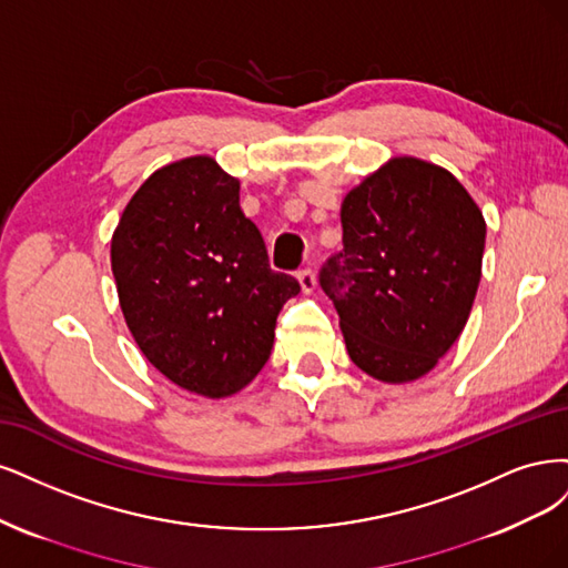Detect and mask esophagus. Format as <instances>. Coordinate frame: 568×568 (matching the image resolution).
<instances>
[{
  "mask_svg": "<svg viewBox=\"0 0 568 568\" xmlns=\"http://www.w3.org/2000/svg\"><path fill=\"white\" fill-rule=\"evenodd\" d=\"M300 285H302V292L304 295H311V292L316 290V273L311 271V268H304V271H300Z\"/></svg>",
  "mask_w": 568,
  "mask_h": 568,
  "instance_id": "1",
  "label": "esophagus"
}]
</instances>
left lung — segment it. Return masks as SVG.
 <instances>
[{"instance_id": "1", "label": "left lung", "mask_w": 568, "mask_h": 568, "mask_svg": "<svg viewBox=\"0 0 568 568\" xmlns=\"http://www.w3.org/2000/svg\"><path fill=\"white\" fill-rule=\"evenodd\" d=\"M342 252L321 271L346 352L379 382L436 368L465 331L486 222L448 170L398 155L342 200Z\"/></svg>"}]
</instances>
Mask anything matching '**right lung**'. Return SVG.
<instances>
[{
    "label": "right lung",
    "mask_w": 568,
    "mask_h": 568,
    "mask_svg": "<svg viewBox=\"0 0 568 568\" xmlns=\"http://www.w3.org/2000/svg\"><path fill=\"white\" fill-rule=\"evenodd\" d=\"M126 327L176 387L226 398L271 356L276 318L300 283L271 271L241 181L210 155L155 170L126 203L111 241Z\"/></svg>",
    "instance_id": "add662e5"
}]
</instances>
